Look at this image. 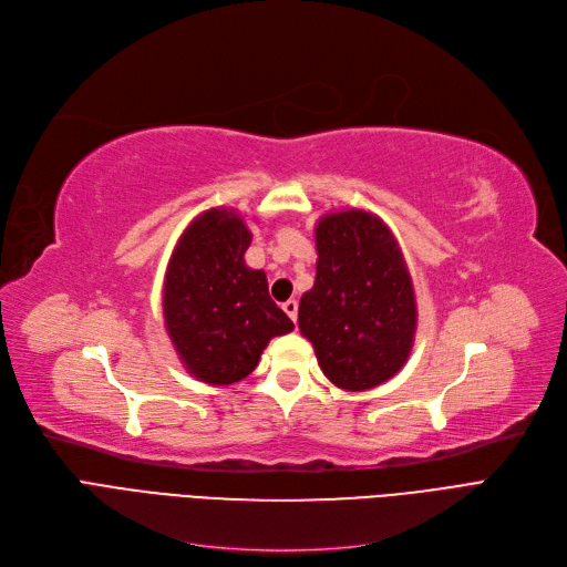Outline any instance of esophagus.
<instances>
[{
  "instance_id": "34e87169",
  "label": "esophagus",
  "mask_w": 567,
  "mask_h": 567,
  "mask_svg": "<svg viewBox=\"0 0 567 567\" xmlns=\"http://www.w3.org/2000/svg\"><path fill=\"white\" fill-rule=\"evenodd\" d=\"M284 311L292 321H296L298 319V300H286L284 302Z\"/></svg>"
}]
</instances>
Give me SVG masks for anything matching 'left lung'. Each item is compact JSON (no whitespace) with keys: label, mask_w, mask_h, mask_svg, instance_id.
<instances>
[{"label":"left lung","mask_w":567,"mask_h":567,"mask_svg":"<svg viewBox=\"0 0 567 567\" xmlns=\"http://www.w3.org/2000/svg\"><path fill=\"white\" fill-rule=\"evenodd\" d=\"M317 252V279L298 309L300 333L330 382L365 392L394 378L413 349V279L392 229L361 208L326 213Z\"/></svg>","instance_id":"1"}]
</instances>
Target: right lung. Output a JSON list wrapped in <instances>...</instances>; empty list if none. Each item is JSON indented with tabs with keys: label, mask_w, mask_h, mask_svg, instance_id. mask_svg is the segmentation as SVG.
<instances>
[{
	"label": "right lung",
	"mask_w": 567,
	"mask_h": 567,
	"mask_svg": "<svg viewBox=\"0 0 567 567\" xmlns=\"http://www.w3.org/2000/svg\"><path fill=\"white\" fill-rule=\"evenodd\" d=\"M252 234L234 208H208L173 248L164 281L168 338L189 373L225 386L256 370L271 338L292 321L269 298L262 269L244 252Z\"/></svg>",
	"instance_id": "1"
}]
</instances>
